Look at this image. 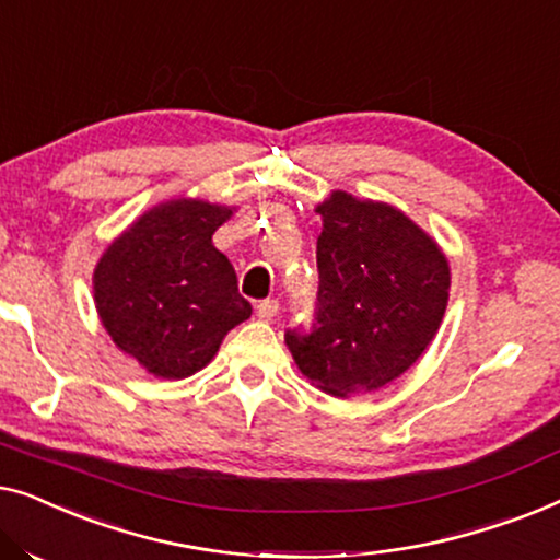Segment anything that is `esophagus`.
Here are the masks:
<instances>
[{"label":"esophagus","instance_id":"34e87169","mask_svg":"<svg viewBox=\"0 0 560 560\" xmlns=\"http://www.w3.org/2000/svg\"><path fill=\"white\" fill-rule=\"evenodd\" d=\"M278 311H280V303L275 301V298H267V301H259L257 303V316L265 318V320H270V318L278 316Z\"/></svg>","mask_w":560,"mask_h":560}]
</instances>
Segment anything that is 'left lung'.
<instances>
[{
	"label": "left lung",
	"mask_w": 560,
	"mask_h": 560,
	"mask_svg": "<svg viewBox=\"0 0 560 560\" xmlns=\"http://www.w3.org/2000/svg\"><path fill=\"white\" fill-rule=\"evenodd\" d=\"M318 303L311 331L285 334L298 370L334 397L389 385L428 349L451 270L433 236L395 206L334 190L316 206Z\"/></svg>",
	"instance_id": "left-lung-1"
}]
</instances>
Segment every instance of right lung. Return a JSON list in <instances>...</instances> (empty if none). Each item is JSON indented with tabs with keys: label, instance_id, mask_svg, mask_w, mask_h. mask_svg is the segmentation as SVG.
I'll use <instances>...</instances> for the list:
<instances>
[{
	"label": "right lung",
	"instance_id": "add662e5",
	"mask_svg": "<svg viewBox=\"0 0 560 560\" xmlns=\"http://www.w3.org/2000/svg\"><path fill=\"white\" fill-rule=\"evenodd\" d=\"M234 209L173 198L142 213L94 270V303L112 341L163 380H183L217 357L252 316L236 272L211 236Z\"/></svg>",
	"mask_w": 560,
	"mask_h": 560
}]
</instances>
